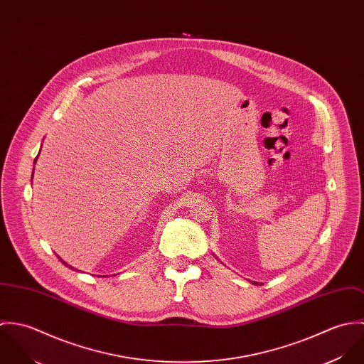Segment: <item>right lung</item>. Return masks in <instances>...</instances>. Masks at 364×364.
Listing matches in <instances>:
<instances>
[{
    "mask_svg": "<svg viewBox=\"0 0 364 364\" xmlns=\"http://www.w3.org/2000/svg\"><path fill=\"white\" fill-rule=\"evenodd\" d=\"M39 153H41V151H39ZM36 159H38V156H36V158H35V162H33V164H36ZM32 176H33V175H32ZM57 258H58V259L61 260V262H63V263H64V264H65V266H67V267H71V269H74V267H73V266H70V264H67V262H64V260L61 259V258H60V257H57ZM74 270H75V269H74Z\"/></svg>",
    "mask_w": 364,
    "mask_h": 364,
    "instance_id": "1",
    "label": "right lung"
}]
</instances>
